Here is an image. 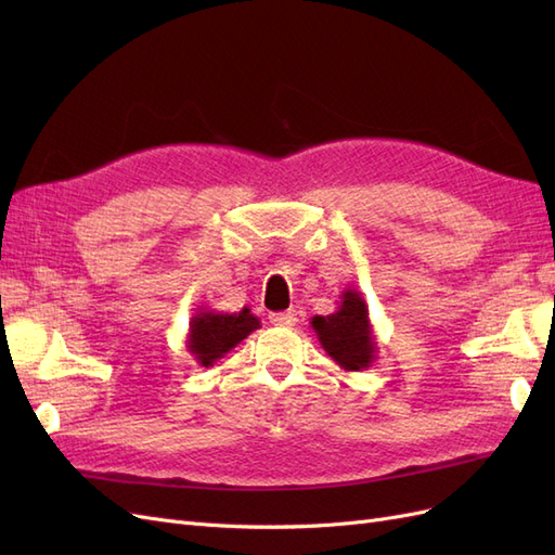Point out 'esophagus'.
<instances>
[{"instance_id": "esophagus-1", "label": "esophagus", "mask_w": 555, "mask_h": 555, "mask_svg": "<svg viewBox=\"0 0 555 555\" xmlns=\"http://www.w3.org/2000/svg\"><path fill=\"white\" fill-rule=\"evenodd\" d=\"M271 322H273L275 326L292 328V326H296V322H298V314H296V310H287V312H275V314H271Z\"/></svg>"}]
</instances>
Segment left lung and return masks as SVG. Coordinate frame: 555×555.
<instances>
[{
  "mask_svg": "<svg viewBox=\"0 0 555 555\" xmlns=\"http://www.w3.org/2000/svg\"><path fill=\"white\" fill-rule=\"evenodd\" d=\"M312 328L326 354L345 371H363L375 359L373 326L367 306L357 289L343 292V304L333 314L312 317Z\"/></svg>",
  "mask_w": 555,
  "mask_h": 555,
  "instance_id": "8db88e82",
  "label": "left lung"
}]
</instances>
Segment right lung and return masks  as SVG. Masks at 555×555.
<instances>
[{
  "mask_svg": "<svg viewBox=\"0 0 555 555\" xmlns=\"http://www.w3.org/2000/svg\"><path fill=\"white\" fill-rule=\"evenodd\" d=\"M259 328V319L247 308L233 314L196 312L190 322L188 347L201 365H212L247 335Z\"/></svg>",
  "mask_w": 555,
  "mask_h": 555,
  "instance_id": "obj_1",
  "label": "right lung"
}]
</instances>
